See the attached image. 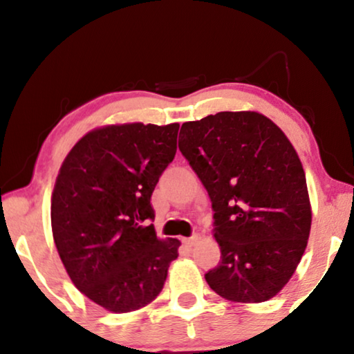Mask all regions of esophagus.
<instances>
[{"label":"esophagus","mask_w":354,"mask_h":354,"mask_svg":"<svg viewBox=\"0 0 354 354\" xmlns=\"http://www.w3.org/2000/svg\"><path fill=\"white\" fill-rule=\"evenodd\" d=\"M198 240H200V235H198V234H195V235L188 236V239H185V240H183V241H185V243H187L188 246H193V245H195V243H196V241H198Z\"/></svg>","instance_id":"obj_1"}]
</instances>
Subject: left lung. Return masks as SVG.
<instances>
[{"instance_id":"1","label":"left lung","mask_w":354,"mask_h":354,"mask_svg":"<svg viewBox=\"0 0 354 354\" xmlns=\"http://www.w3.org/2000/svg\"><path fill=\"white\" fill-rule=\"evenodd\" d=\"M182 129L178 149L211 198L221 248L206 282L230 301H268L292 279L308 245L301 161L282 130L254 111H224Z\"/></svg>"}]
</instances>
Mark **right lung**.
Wrapping results in <instances>:
<instances>
[{"instance_id": "1", "label": "right lung", "mask_w": 354, "mask_h": 354, "mask_svg": "<svg viewBox=\"0 0 354 354\" xmlns=\"http://www.w3.org/2000/svg\"><path fill=\"white\" fill-rule=\"evenodd\" d=\"M178 124L91 130L67 154L51 196L57 253L77 288L111 313L161 293L180 241L159 240L151 195L177 151Z\"/></svg>"}]
</instances>
